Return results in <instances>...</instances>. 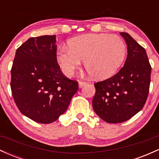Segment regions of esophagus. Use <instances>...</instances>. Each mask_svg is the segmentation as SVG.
Returning <instances> with one entry per match:
<instances>
[{"label":"esophagus","instance_id":"1","mask_svg":"<svg viewBox=\"0 0 159 159\" xmlns=\"http://www.w3.org/2000/svg\"><path fill=\"white\" fill-rule=\"evenodd\" d=\"M86 84H87V82L82 81H79V82H78V86H79V87H80V88H81V87H83L84 85H85Z\"/></svg>","mask_w":159,"mask_h":159}]
</instances>
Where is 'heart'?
<instances>
[{"label": "heart", "instance_id": "heart-1", "mask_svg": "<svg viewBox=\"0 0 159 159\" xmlns=\"http://www.w3.org/2000/svg\"><path fill=\"white\" fill-rule=\"evenodd\" d=\"M69 48H61L57 60L65 75L72 76L84 61L85 68L93 77L105 79L117 71L125 58L126 48L117 36L84 34L69 40Z\"/></svg>", "mask_w": 159, "mask_h": 159}]
</instances>
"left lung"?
<instances>
[{
    "label": "left lung",
    "mask_w": 159,
    "mask_h": 159,
    "mask_svg": "<svg viewBox=\"0 0 159 159\" xmlns=\"http://www.w3.org/2000/svg\"><path fill=\"white\" fill-rule=\"evenodd\" d=\"M127 45L125 64L112 77L95 83L93 107L109 123L127 121L143 108L149 94L151 67L144 48L127 33H120Z\"/></svg>",
    "instance_id": "1"
}]
</instances>
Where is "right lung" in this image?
I'll return each mask as SVG.
<instances>
[{
    "label": "right lung",
    "mask_w": 159,
    "mask_h": 159,
    "mask_svg": "<svg viewBox=\"0 0 159 159\" xmlns=\"http://www.w3.org/2000/svg\"><path fill=\"white\" fill-rule=\"evenodd\" d=\"M10 87L19 110L34 121L53 123L66 111L78 83L60 69L55 35L31 37L17 48Z\"/></svg>",
    "instance_id": "obj_1"
}]
</instances>
